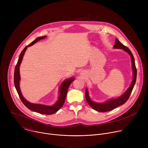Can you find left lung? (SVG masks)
<instances>
[{
  "instance_id": "obj_1",
  "label": "left lung",
  "mask_w": 148,
  "mask_h": 148,
  "mask_svg": "<svg viewBox=\"0 0 148 148\" xmlns=\"http://www.w3.org/2000/svg\"><path fill=\"white\" fill-rule=\"evenodd\" d=\"M114 48L116 49H123L125 51L127 52L131 56V60H132V70L134 72V77H133V79L131 82V84L130 87L128 88V89L126 90V91L120 97L116 98V99H112L110 101H107L105 103H96L93 102L91 100L88 96V90L86 89V98L87 101V102L89 103L90 106L95 111L101 112H108L110 111L115 108L120 106V105L125 103L126 101H128L132 91L134 88V87L135 86V84L136 82V75H137V71L135 66V60L134 56L130 50L125 46L123 45L121 42L117 39H115V44L114 45Z\"/></svg>"
}]
</instances>
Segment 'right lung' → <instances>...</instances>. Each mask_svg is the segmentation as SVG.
I'll return each mask as SVG.
<instances>
[{"mask_svg": "<svg viewBox=\"0 0 148 148\" xmlns=\"http://www.w3.org/2000/svg\"><path fill=\"white\" fill-rule=\"evenodd\" d=\"M46 37V36H42V37H38L37 38L34 40L33 42H32V43L30 44H29L28 46H26V47L22 50V52H21V53L19 56L18 61L17 62V64L14 69V86L16 89V91L18 94V96H19L21 101H22L23 104L27 108H29V110H30L33 111L38 112L39 114H46V115H51V114H53L54 113L56 112L57 111H58L62 107V105H63V104H64L65 100H66V98L67 96V92L69 87L71 84V83L74 80V79L73 78L67 79L61 84V85L60 86V89L59 98H58L57 102L54 105H53V106H46V105H44L32 103L31 102H28L22 96V93H21V91L20 90V87H19V81L20 79V74H19V67H20V63H21V62H22V58L23 57L24 54H25L27 48L28 47H30V46L33 45L38 40H40L41 39H43Z\"/></svg>", "mask_w": 148, "mask_h": 148, "instance_id": "obj_1", "label": "right lung"}]
</instances>
